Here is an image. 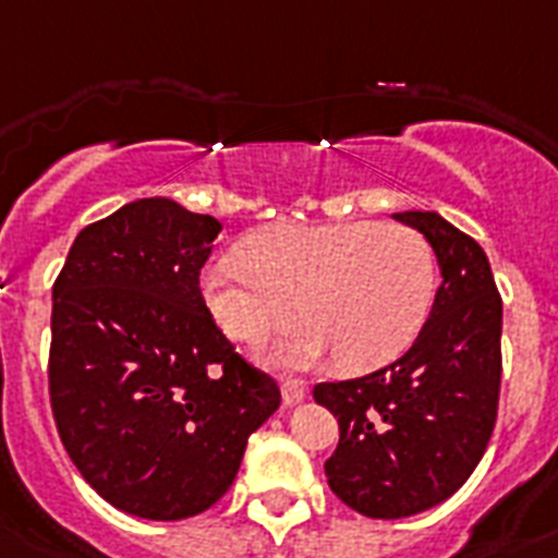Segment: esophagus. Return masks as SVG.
I'll list each match as a JSON object with an SVG mask.
<instances>
[{
	"instance_id": "34e87169",
	"label": "esophagus",
	"mask_w": 558,
	"mask_h": 558,
	"mask_svg": "<svg viewBox=\"0 0 558 558\" xmlns=\"http://www.w3.org/2000/svg\"><path fill=\"white\" fill-rule=\"evenodd\" d=\"M282 399L288 408H293V404H299L302 399H305V385L299 379H288L282 381Z\"/></svg>"
}]
</instances>
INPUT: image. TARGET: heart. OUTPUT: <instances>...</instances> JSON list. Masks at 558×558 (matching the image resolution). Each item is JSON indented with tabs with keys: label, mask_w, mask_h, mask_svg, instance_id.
I'll use <instances>...</instances> for the list:
<instances>
[{
	"label": "heart",
	"mask_w": 558,
	"mask_h": 558,
	"mask_svg": "<svg viewBox=\"0 0 558 558\" xmlns=\"http://www.w3.org/2000/svg\"><path fill=\"white\" fill-rule=\"evenodd\" d=\"M219 328L259 342L305 319L274 359L311 367L336 353L344 371H373L402 356L425 325L436 293L434 251L408 225L279 222L242 242L202 279Z\"/></svg>",
	"instance_id": "heart-1"
}]
</instances>
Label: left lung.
<instances>
[{"instance_id": "8db88e82", "label": "left lung", "mask_w": 558, "mask_h": 558, "mask_svg": "<svg viewBox=\"0 0 558 558\" xmlns=\"http://www.w3.org/2000/svg\"><path fill=\"white\" fill-rule=\"evenodd\" d=\"M393 219L418 230L439 262L425 328L393 365L313 388L339 418L330 490L371 519L430 510L468 482L494 434L501 381V299L485 251L434 210Z\"/></svg>"}]
</instances>
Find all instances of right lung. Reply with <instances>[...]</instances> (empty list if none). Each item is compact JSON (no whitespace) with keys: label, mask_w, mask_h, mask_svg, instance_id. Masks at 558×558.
<instances>
[{"label":"right lung","mask_w":558,"mask_h":558,"mask_svg":"<svg viewBox=\"0 0 558 558\" xmlns=\"http://www.w3.org/2000/svg\"><path fill=\"white\" fill-rule=\"evenodd\" d=\"M219 230L165 196L136 199L80 230L53 284L59 436L87 485L131 517L177 522L216 505L282 402L202 299Z\"/></svg>","instance_id":"obj_1"}]
</instances>
